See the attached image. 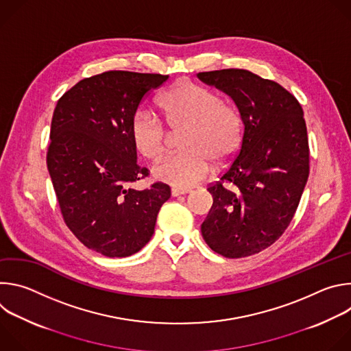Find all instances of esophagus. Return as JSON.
I'll list each match as a JSON object with an SVG mask.
<instances>
[{
  "instance_id": "obj_1",
  "label": "esophagus",
  "mask_w": 351,
  "mask_h": 351,
  "mask_svg": "<svg viewBox=\"0 0 351 351\" xmlns=\"http://www.w3.org/2000/svg\"><path fill=\"white\" fill-rule=\"evenodd\" d=\"M189 193H190V190H186V189H176V187H173V189L171 190V194H172L173 197L183 195V194H189Z\"/></svg>"
}]
</instances>
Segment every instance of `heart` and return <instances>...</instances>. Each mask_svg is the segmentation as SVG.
Segmentation results:
<instances>
[{
    "instance_id": "heart-1",
    "label": "heart",
    "mask_w": 351,
    "mask_h": 351,
    "mask_svg": "<svg viewBox=\"0 0 351 351\" xmlns=\"http://www.w3.org/2000/svg\"><path fill=\"white\" fill-rule=\"evenodd\" d=\"M158 110L171 130H184V152L161 160L152 169L160 182L178 189L193 187L207 176L211 162L223 168L237 154L243 132L240 114L211 88L178 80L160 97ZM130 137L136 152L147 160H157L165 152V128L147 111L133 115Z\"/></svg>"
}]
</instances>
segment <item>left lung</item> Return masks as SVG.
Returning <instances> with one entry per match:
<instances>
[{
	"mask_svg": "<svg viewBox=\"0 0 351 351\" xmlns=\"http://www.w3.org/2000/svg\"><path fill=\"white\" fill-rule=\"evenodd\" d=\"M197 76L233 99L244 126L239 156L208 187L214 203L202 234L226 258L253 256L282 236L306 187L310 149L303 108L276 82L244 69Z\"/></svg>",
	"mask_w": 351,
	"mask_h": 351,
	"instance_id": "obj_1",
	"label": "left lung"
}]
</instances>
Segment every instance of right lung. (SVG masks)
<instances>
[{
    "label": "right lung",
    "instance_id": "add662e5",
    "mask_svg": "<svg viewBox=\"0 0 351 351\" xmlns=\"http://www.w3.org/2000/svg\"><path fill=\"white\" fill-rule=\"evenodd\" d=\"M168 77L104 72L76 83L54 110L47 168L64 221L87 248L106 257L140 252L171 197L161 182L145 190L130 187L148 175L137 165L132 118L141 99Z\"/></svg>",
    "mask_w": 351,
    "mask_h": 351
}]
</instances>
